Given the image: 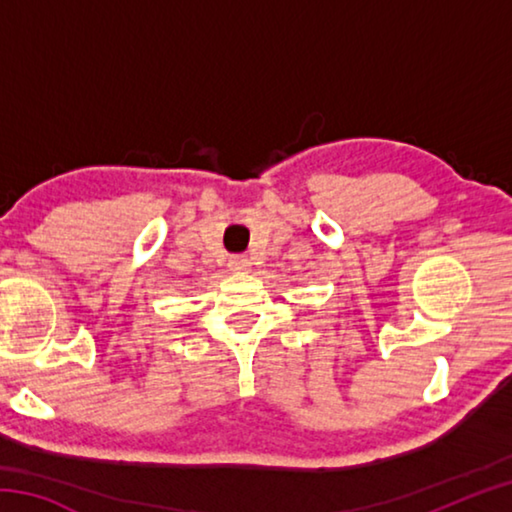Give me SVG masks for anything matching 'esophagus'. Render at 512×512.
<instances>
[{
    "mask_svg": "<svg viewBox=\"0 0 512 512\" xmlns=\"http://www.w3.org/2000/svg\"><path fill=\"white\" fill-rule=\"evenodd\" d=\"M228 266H230V271H235V273L248 271V266H250V259H248V257H244V255H235V257H230Z\"/></svg>",
    "mask_w": 512,
    "mask_h": 512,
    "instance_id": "esophagus-1",
    "label": "esophagus"
}]
</instances>
